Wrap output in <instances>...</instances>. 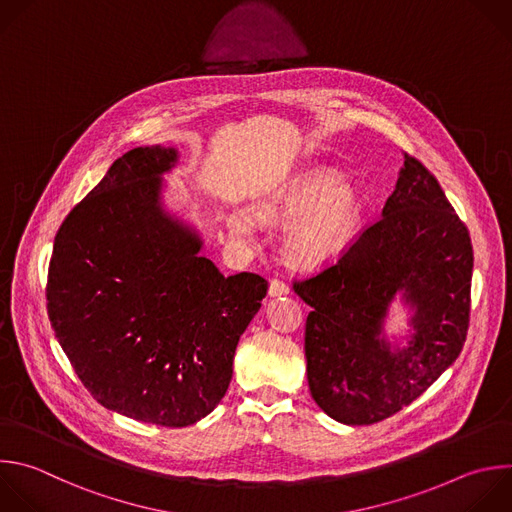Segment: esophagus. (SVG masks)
I'll return each mask as SVG.
<instances>
[{
  "mask_svg": "<svg viewBox=\"0 0 512 512\" xmlns=\"http://www.w3.org/2000/svg\"><path fill=\"white\" fill-rule=\"evenodd\" d=\"M289 293V285L281 279H271L269 283V297H279V295H287Z\"/></svg>",
  "mask_w": 512,
  "mask_h": 512,
  "instance_id": "obj_1",
  "label": "esophagus"
}]
</instances>
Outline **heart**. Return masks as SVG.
Returning <instances> with one entry per match:
<instances>
[{"instance_id":"1","label":"heart","mask_w":512,"mask_h":512,"mask_svg":"<svg viewBox=\"0 0 512 512\" xmlns=\"http://www.w3.org/2000/svg\"><path fill=\"white\" fill-rule=\"evenodd\" d=\"M358 211V195L344 187L342 177L325 168H315L291 179L255 207L257 217L273 223L293 221L305 212L308 214L293 225L285 239V255L303 267L321 265L342 249L356 225ZM229 227L241 239L257 235V221L249 211H235L229 217Z\"/></svg>"}]
</instances>
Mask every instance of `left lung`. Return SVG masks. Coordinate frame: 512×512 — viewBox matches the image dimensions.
Listing matches in <instances>:
<instances>
[{"label": "left lung", "instance_id": "left-lung-1", "mask_svg": "<svg viewBox=\"0 0 512 512\" xmlns=\"http://www.w3.org/2000/svg\"><path fill=\"white\" fill-rule=\"evenodd\" d=\"M472 243L436 177L410 154L382 217L331 265L295 281L307 382L333 420L368 426L422 396L458 358L470 319ZM396 292L415 309L404 349L383 337Z\"/></svg>", "mask_w": 512, "mask_h": 512}]
</instances>
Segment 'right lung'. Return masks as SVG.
Listing matches in <instances>:
<instances>
[{"instance_id": "add662e5", "label": "right lung", "mask_w": 512, "mask_h": 512, "mask_svg": "<svg viewBox=\"0 0 512 512\" xmlns=\"http://www.w3.org/2000/svg\"><path fill=\"white\" fill-rule=\"evenodd\" d=\"M179 152L138 146L58 229L48 315L86 390L132 420L183 428L225 396L239 337L267 295L255 273L225 277L199 233L160 205Z\"/></svg>"}]
</instances>
